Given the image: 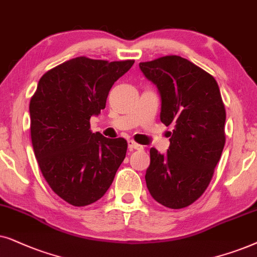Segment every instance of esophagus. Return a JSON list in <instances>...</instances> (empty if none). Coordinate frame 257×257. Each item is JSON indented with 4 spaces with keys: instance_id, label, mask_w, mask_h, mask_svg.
<instances>
[{
    "instance_id": "1",
    "label": "esophagus",
    "mask_w": 257,
    "mask_h": 257,
    "mask_svg": "<svg viewBox=\"0 0 257 257\" xmlns=\"http://www.w3.org/2000/svg\"><path fill=\"white\" fill-rule=\"evenodd\" d=\"M128 148L131 149V150H134V149L142 150L143 149V146L139 145V143H136L135 141H133V140H129V141H128Z\"/></svg>"
}]
</instances>
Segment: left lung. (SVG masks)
<instances>
[{"label":"left lung","mask_w":257,"mask_h":257,"mask_svg":"<svg viewBox=\"0 0 257 257\" xmlns=\"http://www.w3.org/2000/svg\"><path fill=\"white\" fill-rule=\"evenodd\" d=\"M156 85L161 122L174 125L167 154L150 149L146 183L157 202L190 206L204 193L225 143V109L215 78L176 55L139 64Z\"/></svg>","instance_id":"obj_1"}]
</instances>
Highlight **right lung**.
Masks as SVG:
<instances>
[{"instance_id": "1", "label": "right lung", "mask_w": 257, "mask_h": 257, "mask_svg": "<svg viewBox=\"0 0 257 257\" xmlns=\"http://www.w3.org/2000/svg\"><path fill=\"white\" fill-rule=\"evenodd\" d=\"M134 64L81 56L47 71L30 100V134L42 175L55 194L75 207L96 202L125 157L124 139L90 131L109 90Z\"/></svg>"}]
</instances>
